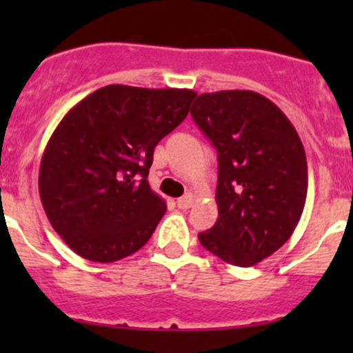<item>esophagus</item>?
Masks as SVG:
<instances>
[{"instance_id":"obj_1","label":"esophagus","mask_w":353,"mask_h":353,"mask_svg":"<svg viewBox=\"0 0 353 353\" xmlns=\"http://www.w3.org/2000/svg\"><path fill=\"white\" fill-rule=\"evenodd\" d=\"M193 201H194V196L191 193H188L186 196L177 199V206H179L181 210H188V208H191Z\"/></svg>"}]
</instances>
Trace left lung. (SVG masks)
Masks as SVG:
<instances>
[{
  "label": "left lung",
  "instance_id": "left-lung-1",
  "mask_svg": "<svg viewBox=\"0 0 353 353\" xmlns=\"http://www.w3.org/2000/svg\"><path fill=\"white\" fill-rule=\"evenodd\" d=\"M194 123L219 157V219L198 239L236 266H254L287 243L307 196V160L297 131L251 90L201 94Z\"/></svg>",
  "mask_w": 353,
  "mask_h": 353
}]
</instances>
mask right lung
Here are the masks:
<instances>
[{
  "label": "right lung",
  "instance_id": "right-lung-1",
  "mask_svg": "<svg viewBox=\"0 0 353 353\" xmlns=\"http://www.w3.org/2000/svg\"><path fill=\"white\" fill-rule=\"evenodd\" d=\"M196 92L108 85L66 114L48 141L39 193L52 229L81 258L112 263L143 248L165 213L148 170Z\"/></svg>",
  "mask_w": 353,
  "mask_h": 353
}]
</instances>
